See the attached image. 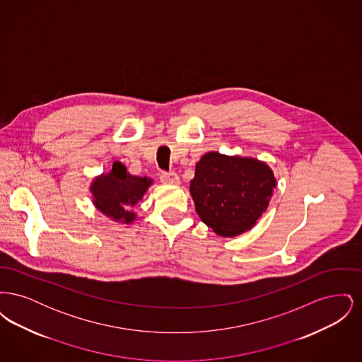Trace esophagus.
<instances>
[{"label":"esophagus","mask_w":362,"mask_h":362,"mask_svg":"<svg viewBox=\"0 0 362 362\" xmlns=\"http://www.w3.org/2000/svg\"><path fill=\"white\" fill-rule=\"evenodd\" d=\"M160 180L164 185H171V186H177L180 183V179L177 176V173H163L160 175Z\"/></svg>","instance_id":"34e87169"}]
</instances>
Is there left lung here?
<instances>
[{
    "label": "left lung",
    "instance_id": "obj_1",
    "mask_svg": "<svg viewBox=\"0 0 362 362\" xmlns=\"http://www.w3.org/2000/svg\"><path fill=\"white\" fill-rule=\"evenodd\" d=\"M276 186L266 163L209 152L195 165L189 192L201 220L218 236L235 238L257 224Z\"/></svg>",
    "mask_w": 362,
    "mask_h": 362
}]
</instances>
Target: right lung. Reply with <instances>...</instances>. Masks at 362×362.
Returning a JSON list of instances; mask_svg holds the SVG:
<instances>
[{
    "mask_svg": "<svg viewBox=\"0 0 362 362\" xmlns=\"http://www.w3.org/2000/svg\"><path fill=\"white\" fill-rule=\"evenodd\" d=\"M153 183L152 179L134 176L127 173L126 167L115 161L112 170L95 177L90 185L93 205L104 216L122 224H132L137 216L132 209Z\"/></svg>",
    "mask_w": 362,
    "mask_h": 362,
    "instance_id": "right-lung-1",
    "label": "right lung"
}]
</instances>
